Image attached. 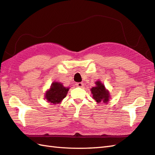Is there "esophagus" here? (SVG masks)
Here are the masks:
<instances>
[{
	"instance_id": "esophagus-1",
	"label": "esophagus",
	"mask_w": 155,
	"mask_h": 155,
	"mask_svg": "<svg viewBox=\"0 0 155 155\" xmlns=\"http://www.w3.org/2000/svg\"><path fill=\"white\" fill-rule=\"evenodd\" d=\"M76 86H78V87H82V86H83V83H82V82H77Z\"/></svg>"
}]
</instances>
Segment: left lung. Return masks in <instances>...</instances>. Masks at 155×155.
I'll return each mask as SVG.
<instances>
[{"label":"left lung","instance_id":"8db88e82","mask_svg":"<svg viewBox=\"0 0 155 155\" xmlns=\"http://www.w3.org/2000/svg\"><path fill=\"white\" fill-rule=\"evenodd\" d=\"M96 84V86L91 88L93 98L98 103H100L101 102L106 103L108 102L110 94L106 90L105 86L101 83L100 81H97Z\"/></svg>","mask_w":155,"mask_h":155}]
</instances>
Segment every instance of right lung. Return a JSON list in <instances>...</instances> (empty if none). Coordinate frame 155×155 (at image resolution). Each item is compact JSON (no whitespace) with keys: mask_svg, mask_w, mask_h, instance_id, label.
Returning a JSON list of instances; mask_svg holds the SVG:
<instances>
[{"mask_svg":"<svg viewBox=\"0 0 155 155\" xmlns=\"http://www.w3.org/2000/svg\"><path fill=\"white\" fill-rule=\"evenodd\" d=\"M69 89V88L64 87L60 82H54L52 83L51 88L46 92L45 98L50 103L59 104L65 98Z\"/></svg>","mask_w":155,"mask_h":155,"instance_id":"right-lung-1","label":"right lung"}]
</instances>
